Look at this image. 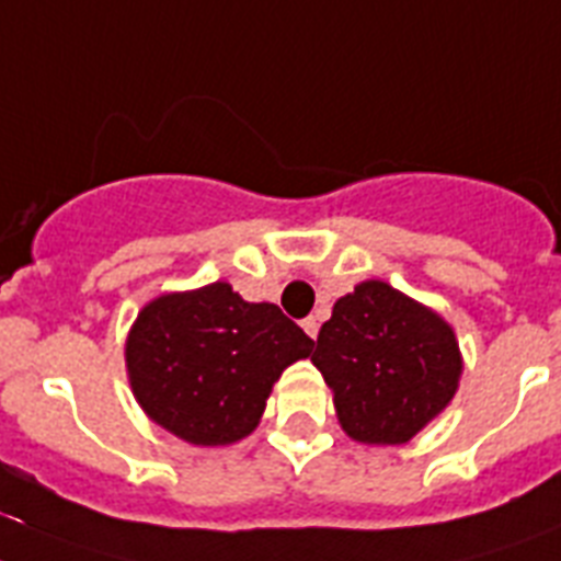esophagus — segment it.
Here are the masks:
<instances>
[{
  "mask_svg": "<svg viewBox=\"0 0 561 561\" xmlns=\"http://www.w3.org/2000/svg\"><path fill=\"white\" fill-rule=\"evenodd\" d=\"M300 327L307 330L309 337H318V327H321V323H318V318H314V314H309V318H304V321H300Z\"/></svg>",
  "mask_w": 561,
  "mask_h": 561,
  "instance_id": "1",
  "label": "esophagus"
}]
</instances>
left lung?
<instances>
[{"mask_svg": "<svg viewBox=\"0 0 561 561\" xmlns=\"http://www.w3.org/2000/svg\"><path fill=\"white\" fill-rule=\"evenodd\" d=\"M312 364L337 421L360 444H404L450 404L461 378L456 332L442 314L383 280L335 300Z\"/></svg>", "mask_w": 561, "mask_h": 561, "instance_id": "obj_1", "label": "left lung"}]
</instances>
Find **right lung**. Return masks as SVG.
Masks as SVG:
<instances>
[{"label": "right lung", "instance_id": "add662e5", "mask_svg": "<svg viewBox=\"0 0 561 561\" xmlns=\"http://www.w3.org/2000/svg\"><path fill=\"white\" fill-rule=\"evenodd\" d=\"M312 346L275 304H249L217 280L146 304L125 341V367L148 419L217 447L257 427L272 383Z\"/></svg>", "mask_w": 561, "mask_h": 561}]
</instances>
